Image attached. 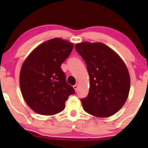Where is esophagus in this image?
<instances>
[{
    "label": "esophagus",
    "instance_id": "1",
    "mask_svg": "<svg viewBox=\"0 0 148 148\" xmlns=\"http://www.w3.org/2000/svg\"><path fill=\"white\" fill-rule=\"evenodd\" d=\"M73 88H74V89L75 90V91H77L78 88H79V85H78V84H75L74 86H73Z\"/></svg>",
    "mask_w": 148,
    "mask_h": 148
}]
</instances>
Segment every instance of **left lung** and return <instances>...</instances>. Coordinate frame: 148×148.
Masks as SVG:
<instances>
[{
  "label": "left lung",
  "instance_id": "1",
  "mask_svg": "<svg viewBox=\"0 0 148 148\" xmlns=\"http://www.w3.org/2000/svg\"><path fill=\"white\" fill-rule=\"evenodd\" d=\"M75 49L86 62L90 76L89 92L81 99L85 111L101 118L115 114L130 92V77L125 62L101 42H81Z\"/></svg>",
  "mask_w": 148,
  "mask_h": 148
}]
</instances>
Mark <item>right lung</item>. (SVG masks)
<instances>
[{
	"label": "right lung",
	"mask_w": 148,
	"mask_h": 148,
	"mask_svg": "<svg viewBox=\"0 0 148 148\" xmlns=\"http://www.w3.org/2000/svg\"><path fill=\"white\" fill-rule=\"evenodd\" d=\"M73 47L67 40L51 39L37 47L23 62L19 76L21 94L35 113L44 115L60 113L68 97L75 93L60 68Z\"/></svg>",
	"instance_id": "1"
}]
</instances>
